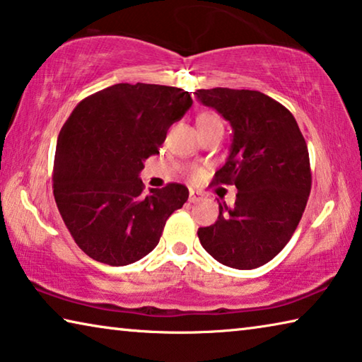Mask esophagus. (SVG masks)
Segmentation results:
<instances>
[{
  "instance_id": "obj_1",
  "label": "esophagus",
  "mask_w": 362,
  "mask_h": 362,
  "mask_svg": "<svg viewBox=\"0 0 362 362\" xmlns=\"http://www.w3.org/2000/svg\"><path fill=\"white\" fill-rule=\"evenodd\" d=\"M200 200H202V194H199V192H195V191L189 192V202L197 204V202H200Z\"/></svg>"
}]
</instances>
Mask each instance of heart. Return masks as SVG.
Masks as SVG:
<instances>
[{
    "mask_svg": "<svg viewBox=\"0 0 362 362\" xmlns=\"http://www.w3.org/2000/svg\"><path fill=\"white\" fill-rule=\"evenodd\" d=\"M195 123H197L199 132H205V129L213 128V127H223L220 115L215 114V112H211V110L200 112V114L195 117Z\"/></svg>",
    "mask_w": 362,
    "mask_h": 362,
    "instance_id": "obj_1",
    "label": "heart"
}]
</instances>
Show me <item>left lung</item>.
<instances>
[{"mask_svg":"<svg viewBox=\"0 0 362 362\" xmlns=\"http://www.w3.org/2000/svg\"><path fill=\"white\" fill-rule=\"evenodd\" d=\"M200 103L233 127L230 152L211 185H234L235 204H220L215 224L199 228L202 247L235 269L263 266L287 245L311 192L310 153L290 110L250 90H199Z\"/></svg>","mask_w":362,"mask_h":362,"instance_id":"8db88e82","label":"left lung"}]
</instances>
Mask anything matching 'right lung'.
<instances>
[{
	"label": "right lung",
	"instance_id": "add662e5",
	"mask_svg": "<svg viewBox=\"0 0 362 362\" xmlns=\"http://www.w3.org/2000/svg\"><path fill=\"white\" fill-rule=\"evenodd\" d=\"M192 98L181 88L118 83L76 105L59 133L52 192L75 244L110 266L134 263L157 247L165 223L189 197L168 182L144 194L146 158Z\"/></svg>",
	"mask_w": 362,
	"mask_h": 362
}]
</instances>
